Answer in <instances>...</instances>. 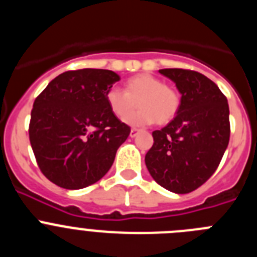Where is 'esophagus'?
Here are the masks:
<instances>
[{"label": "esophagus", "instance_id": "34e87169", "mask_svg": "<svg viewBox=\"0 0 257 257\" xmlns=\"http://www.w3.org/2000/svg\"><path fill=\"white\" fill-rule=\"evenodd\" d=\"M140 133V130L139 128H131V133H130V136L131 138H135L136 135H138V134Z\"/></svg>", "mask_w": 257, "mask_h": 257}]
</instances>
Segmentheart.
Here are the masks:
<instances>
[{"label":"heart","instance_id":"b5f03b06","mask_svg":"<svg viewBox=\"0 0 257 257\" xmlns=\"http://www.w3.org/2000/svg\"><path fill=\"white\" fill-rule=\"evenodd\" d=\"M105 100L110 112L119 119H126L138 102L141 109L127 119L134 126H147L154 122L169 123L180 106L178 92L165 85L162 79L148 73L127 79L124 91L117 87L109 88Z\"/></svg>","mask_w":257,"mask_h":257}]
</instances>
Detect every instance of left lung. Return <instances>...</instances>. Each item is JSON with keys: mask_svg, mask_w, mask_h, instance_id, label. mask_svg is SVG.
Here are the masks:
<instances>
[{"mask_svg": "<svg viewBox=\"0 0 257 257\" xmlns=\"http://www.w3.org/2000/svg\"><path fill=\"white\" fill-rule=\"evenodd\" d=\"M160 73L176 83L181 100L174 119L152 134L145 165L161 187L185 194L219 167L230 138L228 100L216 83L196 70L169 68Z\"/></svg>", "mask_w": 257, "mask_h": 257, "instance_id": "8db88e82", "label": "left lung"}]
</instances>
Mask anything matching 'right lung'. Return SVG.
I'll return each mask as SVG.
<instances>
[{
	"mask_svg": "<svg viewBox=\"0 0 257 257\" xmlns=\"http://www.w3.org/2000/svg\"><path fill=\"white\" fill-rule=\"evenodd\" d=\"M117 81L112 70H68L36 97L29 142L41 172L58 187L82 189L100 180L130 135L105 100Z\"/></svg>",
	"mask_w": 257,
	"mask_h": 257,
	"instance_id": "obj_1",
	"label": "right lung"
}]
</instances>
